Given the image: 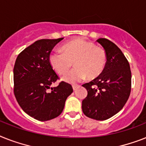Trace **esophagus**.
<instances>
[{
    "label": "esophagus",
    "instance_id": "esophagus-1",
    "mask_svg": "<svg viewBox=\"0 0 146 146\" xmlns=\"http://www.w3.org/2000/svg\"><path fill=\"white\" fill-rule=\"evenodd\" d=\"M79 87V85H73V91H76V90L77 89V88Z\"/></svg>",
    "mask_w": 146,
    "mask_h": 146
}]
</instances>
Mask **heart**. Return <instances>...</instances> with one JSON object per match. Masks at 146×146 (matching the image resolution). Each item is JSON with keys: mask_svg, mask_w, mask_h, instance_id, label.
Segmentation results:
<instances>
[{"mask_svg": "<svg viewBox=\"0 0 146 146\" xmlns=\"http://www.w3.org/2000/svg\"><path fill=\"white\" fill-rule=\"evenodd\" d=\"M48 60L52 69L58 74L66 73L73 62L75 68L61 79L74 84L82 81L87 76L92 79L100 75L106 65V54L94 42L79 38L65 43L61 47V52H52Z\"/></svg>", "mask_w": 146, "mask_h": 146, "instance_id": "b5f03b06", "label": "heart"}]
</instances>
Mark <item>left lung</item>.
<instances>
[{
  "mask_svg": "<svg viewBox=\"0 0 146 146\" xmlns=\"http://www.w3.org/2000/svg\"><path fill=\"white\" fill-rule=\"evenodd\" d=\"M104 48L106 63L98 77L82 85L88 92L82 100V112L88 118L104 121L120 111L131 90V72L128 61L118 46L105 38L97 40Z\"/></svg>",
  "mask_w": 146,
  "mask_h": 146,
  "instance_id": "8db88e82",
  "label": "left lung"
}]
</instances>
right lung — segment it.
<instances>
[{"label":"right lung","instance_id":"1","mask_svg":"<svg viewBox=\"0 0 146 146\" xmlns=\"http://www.w3.org/2000/svg\"><path fill=\"white\" fill-rule=\"evenodd\" d=\"M64 38L37 40L18 55L13 69L14 94L23 111L45 121L62 112L67 97L73 92L70 84L61 82L51 87L58 76L49 63L54 46Z\"/></svg>","mask_w":146,"mask_h":146}]
</instances>
